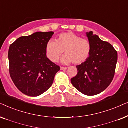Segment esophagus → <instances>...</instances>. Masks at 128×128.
I'll use <instances>...</instances> for the list:
<instances>
[{
  "mask_svg": "<svg viewBox=\"0 0 128 128\" xmlns=\"http://www.w3.org/2000/svg\"><path fill=\"white\" fill-rule=\"evenodd\" d=\"M60 69L61 70H67V67H61Z\"/></svg>",
  "mask_w": 128,
  "mask_h": 128,
  "instance_id": "esophagus-1",
  "label": "esophagus"
}]
</instances>
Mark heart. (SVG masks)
I'll list each match as a JSON object with an SVG mask.
<instances>
[{
    "label": "heart",
    "instance_id": "heart-1",
    "mask_svg": "<svg viewBox=\"0 0 128 128\" xmlns=\"http://www.w3.org/2000/svg\"><path fill=\"white\" fill-rule=\"evenodd\" d=\"M62 64H80L84 62L91 52V45L87 40L82 38L72 32L60 34L55 41L50 40L46 46V54L52 62H56L62 55Z\"/></svg>",
    "mask_w": 128,
    "mask_h": 128
}]
</instances>
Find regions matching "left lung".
Returning a JSON list of instances; mask_svg holds the SVG:
<instances>
[{
  "mask_svg": "<svg viewBox=\"0 0 128 128\" xmlns=\"http://www.w3.org/2000/svg\"><path fill=\"white\" fill-rule=\"evenodd\" d=\"M86 36L91 45V54L84 62L76 66L77 75L71 82L80 92L93 96L106 89L113 80L118 53L111 44L92 32H86Z\"/></svg>",
  "mask_w": 128,
  "mask_h": 128,
  "instance_id": "1",
  "label": "left lung"
}]
</instances>
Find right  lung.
I'll return each instance as SVG.
<instances>
[{
    "mask_svg": "<svg viewBox=\"0 0 128 128\" xmlns=\"http://www.w3.org/2000/svg\"><path fill=\"white\" fill-rule=\"evenodd\" d=\"M54 32H36L20 37L10 46L9 72L16 87L24 94L37 96L52 86L59 66L47 57L46 46Z\"/></svg>",
    "mask_w": 128,
    "mask_h": 128,
    "instance_id": "add662e5",
    "label": "right lung"
}]
</instances>
